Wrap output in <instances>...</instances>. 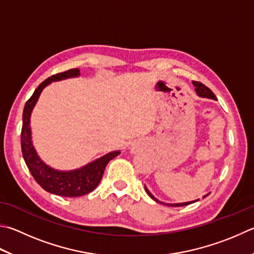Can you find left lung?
Instances as JSON below:
<instances>
[{
	"instance_id": "left-lung-1",
	"label": "left lung",
	"mask_w": 254,
	"mask_h": 254,
	"mask_svg": "<svg viewBox=\"0 0 254 254\" xmlns=\"http://www.w3.org/2000/svg\"><path fill=\"white\" fill-rule=\"evenodd\" d=\"M193 85L195 86V92H197V94L199 95V96L216 99V95H214V94L212 93V90L210 89L209 87H207V86H205V85H203L202 83L195 82V80H193ZM146 192H147V194L149 195V197H150L151 199H154L155 201L159 202V203H162V204H166V205H169V207H184V205H188V204H190V203H193V202L197 201V200H195V201H192V202H184V203H175V204L164 203V202H160L159 200H157V199L154 197V195H152V194L149 192V191H148L147 188H146Z\"/></svg>"
}]
</instances>
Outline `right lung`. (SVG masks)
Masks as SVG:
<instances>
[{
    "instance_id": "obj_1",
    "label": "right lung",
    "mask_w": 254,
    "mask_h": 254,
    "mask_svg": "<svg viewBox=\"0 0 254 254\" xmlns=\"http://www.w3.org/2000/svg\"><path fill=\"white\" fill-rule=\"evenodd\" d=\"M79 69L71 68L63 73H59L46 78L42 82L33 93L30 99L27 100L23 111V126L21 131V147L23 158L30 170L33 178L43 189L51 193L63 197H79L89 193L93 191L102 180L104 170L113 158L119 155V151H113L99 158L96 161L92 162L82 169L74 171H57L46 166L40 158L37 157L34 148L31 142V128L30 117L32 109L34 107L37 98L46 85L54 80H61L64 78L78 76Z\"/></svg>"
}]
</instances>
